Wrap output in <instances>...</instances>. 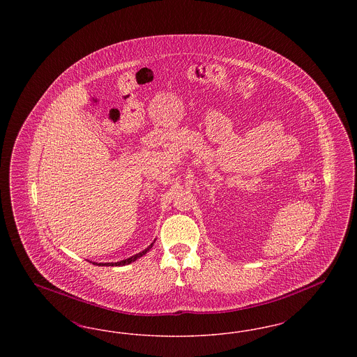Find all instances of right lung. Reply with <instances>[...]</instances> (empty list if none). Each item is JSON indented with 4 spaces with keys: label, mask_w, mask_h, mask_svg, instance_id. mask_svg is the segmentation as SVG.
Instances as JSON below:
<instances>
[{
    "label": "right lung",
    "mask_w": 357,
    "mask_h": 357,
    "mask_svg": "<svg viewBox=\"0 0 357 357\" xmlns=\"http://www.w3.org/2000/svg\"><path fill=\"white\" fill-rule=\"evenodd\" d=\"M153 243H155V239H153V243L151 245H149L143 252H140V253H137V255H132V257H130V258H126V259H123V261H118V262H100V264H98V262H92L93 265H98V266H124V265H128V264H131V262H134L136 261L137 258H140V257H143V255H146L147 252H150V249L153 248ZM91 262V261H89Z\"/></svg>",
    "instance_id": "1"
}]
</instances>
